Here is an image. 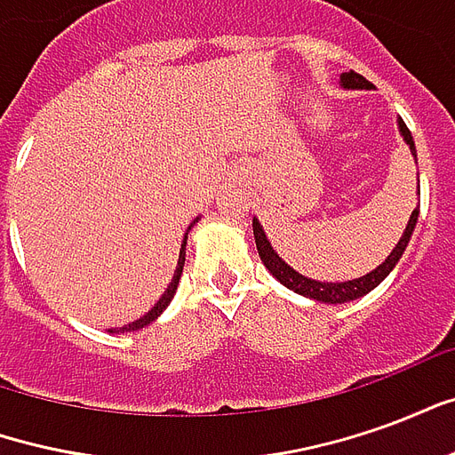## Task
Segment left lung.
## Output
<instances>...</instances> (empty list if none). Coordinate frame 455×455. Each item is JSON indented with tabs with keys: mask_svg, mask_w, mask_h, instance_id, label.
Listing matches in <instances>:
<instances>
[{
	"mask_svg": "<svg viewBox=\"0 0 455 455\" xmlns=\"http://www.w3.org/2000/svg\"><path fill=\"white\" fill-rule=\"evenodd\" d=\"M341 87L343 90H371V83L358 73H343L341 75ZM397 129H400L402 140L410 146V153L417 158V148H414V139H411L410 129H407V124L397 116ZM417 217H419V207L411 212L410 221H407V227H404V234L397 241V246L392 248V253L385 260H382L380 266L371 270L368 275L355 277V280H346V283H322V280H312V277H305L302 273H297L295 267H290L283 260V258L277 256V251L270 246V241H267L266 231L260 227V221L253 219V236H256V246H258V256L263 260V266L270 270V275L277 277L287 290H292L297 295L309 297V299H316V302H324V305H343V302H353V299H358V297L368 295L371 290L380 285L385 277L390 275L392 267L397 266V260L404 253V248L410 243L411 231L417 227Z\"/></svg>",
	"mask_w": 455,
	"mask_h": 455,
	"instance_id": "obj_1",
	"label": "left lung"
}]
</instances>
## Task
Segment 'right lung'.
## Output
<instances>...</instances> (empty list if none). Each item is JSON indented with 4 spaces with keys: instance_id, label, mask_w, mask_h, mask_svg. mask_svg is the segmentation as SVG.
<instances>
[{
    "instance_id": "1",
    "label": "right lung",
    "mask_w": 455,
    "mask_h": 455,
    "mask_svg": "<svg viewBox=\"0 0 455 455\" xmlns=\"http://www.w3.org/2000/svg\"><path fill=\"white\" fill-rule=\"evenodd\" d=\"M197 219H195V221H197ZM195 221L189 224V228L195 227ZM189 228H188V231H189ZM185 246H188V234H185V238H182V246H180V258H178V266H175V273H172V280H170V285L165 287V292L160 295L158 302L150 307L148 312L140 316V319H136V322L109 329V334H126V331H139V329H143V326H148L150 322H156V319H158V316L163 315L165 309H168V305L172 302V297H175V292H178L180 275H182V267H185Z\"/></svg>"
}]
</instances>
